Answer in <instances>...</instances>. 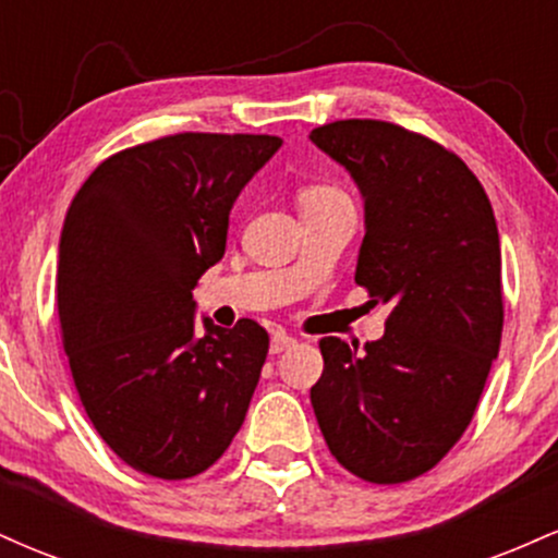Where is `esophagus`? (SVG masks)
Returning a JSON list of instances; mask_svg holds the SVG:
<instances>
[{
    "label": "esophagus",
    "instance_id": "34e87169",
    "mask_svg": "<svg viewBox=\"0 0 558 558\" xmlns=\"http://www.w3.org/2000/svg\"><path fill=\"white\" fill-rule=\"evenodd\" d=\"M293 343H296V341H293L291 336H286V332H275L272 341H270V351H272V354H283V351L291 349Z\"/></svg>",
    "mask_w": 558,
    "mask_h": 558
}]
</instances>
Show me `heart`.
<instances>
[{
    "instance_id": "b5f03b06",
    "label": "heart",
    "mask_w": 558,
    "mask_h": 558,
    "mask_svg": "<svg viewBox=\"0 0 558 558\" xmlns=\"http://www.w3.org/2000/svg\"><path fill=\"white\" fill-rule=\"evenodd\" d=\"M299 207L301 213H306V209H317V207H328V204H336V202H343L345 194L341 189H338L336 183H325V181H312V183H304L299 189Z\"/></svg>"
}]
</instances>
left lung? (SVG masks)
Here are the masks:
<instances>
[{
	"label": "left lung",
	"instance_id": "1",
	"mask_svg": "<svg viewBox=\"0 0 558 558\" xmlns=\"http://www.w3.org/2000/svg\"><path fill=\"white\" fill-rule=\"evenodd\" d=\"M364 196L354 280L390 304L386 336L350 349L323 338L312 407L351 475L396 485L425 475L462 438L504 330L501 241L490 198L438 141L336 120L310 133ZM354 344V343H351Z\"/></svg>",
	"mask_w": 558,
	"mask_h": 558
}]
</instances>
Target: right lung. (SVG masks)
Returning a JSON list of instances; mask_svg holds the SVG:
<instances>
[{
    "mask_svg": "<svg viewBox=\"0 0 558 558\" xmlns=\"http://www.w3.org/2000/svg\"><path fill=\"white\" fill-rule=\"evenodd\" d=\"M278 136L175 133L107 157L65 215L62 345L88 420L133 470L185 480L241 430L270 336L194 323V286L226 254L241 189Z\"/></svg>",
    "mask_w": 558,
    "mask_h": 558,
    "instance_id": "add662e5",
    "label": "right lung"
}]
</instances>
